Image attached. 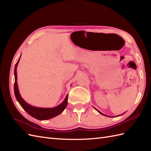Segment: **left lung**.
I'll list each match as a JSON object with an SVG mask.
<instances>
[{
    "instance_id": "8db88e82",
    "label": "left lung",
    "mask_w": 151,
    "mask_h": 151,
    "mask_svg": "<svg viewBox=\"0 0 151 151\" xmlns=\"http://www.w3.org/2000/svg\"><path fill=\"white\" fill-rule=\"evenodd\" d=\"M94 109H96V111H98V112H99V113H101V115H104V116H107V115H104V114H103V113H101V112H100V111H99V110H98V109H96V108H94ZM123 114H124V113H123V114H122V115H123ZM120 115H119V116H120ZM110 117H111V116H110ZM111 117H112V116H111Z\"/></svg>"
}]
</instances>
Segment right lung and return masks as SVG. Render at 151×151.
Wrapping results in <instances>:
<instances>
[{
    "instance_id": "obj_1",
    "label": "right lung",
    "mask_w": 151,
    "mask_h": 151,
    "mask_svg": "<svg viewBox=\"0 0 151 151\" xmlns=\"http://www.w3.org/2000/svg\"><path fill=\"white\" fill-rule=\"evenodd\" d=\"M20 58H21V56L19 58V60H17L16 64L15 65V68H14L15 82H14V94H15V96L17 101L19 102L22 108H23L30 116L36 118V119L37 120H46L60 115V113H62L63 111V110H64L67 106L68 94L66 96L65 99L63 100V101L61 104H60L56 107H54V108H40V107L33 106L29 104L28 103H26L24 100L22 99L19 93V89H18V86H17V67L18 65V63L19 62Z\"/></svg>"
}]
</instances>
